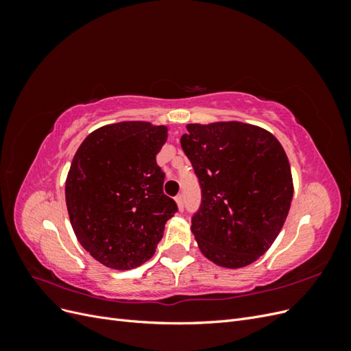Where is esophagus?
I'll use <instances>...</instances> for the list:
<instances>
[{"label":"esophagus","instance_id":"34e87169","mask_svg":"<svg viewBox=\"0 0 351 351\" xmlns=\"http://www.w3.org/2000/svg\"><path fill=\"white\" fill-rule=\"evenodd\" d=\"M176 202H177L178 209L183 210V209H184V196H183V195H178V196L176 197Z\"/></svg>","mask_w":351,"mask_h":351}]
</instances>
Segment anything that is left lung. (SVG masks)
Returning a JSON list of instances; mask_svg holds the SVG:
<instances>
[{
    "mask_svg": "<svg viewBox=\"0 0 351 351\" xmlns=\"http://www.w3.org/2000/svg\"><path fill=\"white\" fill-rule=\"evenodd\" d=\"M183 151L202 200L192 217L200 252L224 268H243L267 252L289 215V158L269 132L240 121L187 124Z\"/></svg>",
    "mask_w": 351,
    "mask_h": 351,
    "instance_id": "1",
    "label": "left lung"
}]
</instances>
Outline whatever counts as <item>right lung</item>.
Wrapping results in <instances>:
<instances>
[{"mask_svg": "<svg viewBox=\"0 0 351 351\" xmlns=\"http://www.w3.org/2000/svg\"><path fill=\"white\" fill-rule=\"evenodd\" d=\"M167 137V125L121 121L92 132L73 158L66 180L71 227L105 267L132 269L151 259L177 212L156 164Z\"/></svg>", "mask_w": 351, "mask_h": 351, "instance_id": "obj_1", "label": "right lung"}]
</instances>
